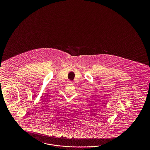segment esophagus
<instances>
[{"instance_id":"1","label":"esophagus","mask_w":150,"mask_h":150,"mask_svg":"<svg viewBox=\"0 0 150 150\" xmlns=\"http://www.w3.org/2000/svg\"><path fill=\"white\" fill-rule=\"evenodd\" d=\"M71 82V83H72V82Z\"/></svg>"}]
</instances>
